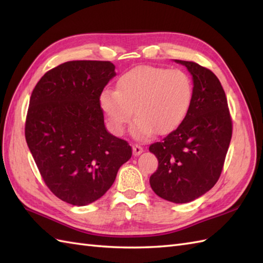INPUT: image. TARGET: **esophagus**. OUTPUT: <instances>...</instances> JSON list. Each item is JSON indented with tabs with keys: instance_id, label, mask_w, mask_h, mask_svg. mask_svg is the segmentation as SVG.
Here are the masks:
<instances>
[{
	"instance_id": "34e87169",
	"label": "esophagus",
	"mask_w": 263,
	"mask_h": 263,
	"mask_svg": "<svg viewBox=\"0 0 263 263\" xmlns=\"http://www.w3.org/2000/svg\"><path fill=\"white\" fill-rule=\"evenodd\" d=\"M143 148L140 146V144H133V155L135 156H139L140 154H142Z\"/></svg>"
}]
</instances>
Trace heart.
<instances>
[{"label":"heart","mask_w":263,"mask_h":263,"mask_svg":"<svg viewBox=\"0 0 263 263\" xmlns=\"http://www.w3.org/2000/svg\"><path fill=\"white\" fill-rule=\"evenodd\" d=\"M193 96L190 77L180 69L139 66L123 74L116 90H104L100 106L115 135H121L133 110L132 131L138 139L168 135L183 122Z\"/></svg>","instance_id":"obj_1"}]
</instances>
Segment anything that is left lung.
<instances>
[{"mask_svg": "<svg viewBox=\"0 0 263 263\" xmlns=\"http://www.w3.org/2000/svg\"><path fill=\"white\" fill-rule=\"evenodd\" d=\"M175 61L192 74V102L176 130L150 144L149 150L158 159L150 186L160 198L186 203L208 192L219 180L233 122L225 91L214 72L191 61Z\"/></svg>", "mask_w": 263, "mask_h": 263, "instance_id": "1", "label": "left lung"}]
</instances>
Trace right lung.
<instances>
[{"instance_id":"add662e5","label":"right lung","mask_w":263,"mask_h":263,"mask_svg":"<svg viewBox=\"0 0 263 263\" xmlns=\"http://www.w3.org/2000/svg\"><path fill=\"white\" fill-rule=\"evenodd\" d=\"M115 76L109 61H69L33 88L25 136L44 182L64 202L86 205L113 185L132 156L106 130L100 95Z\"/></svg>"}]
</instances>
